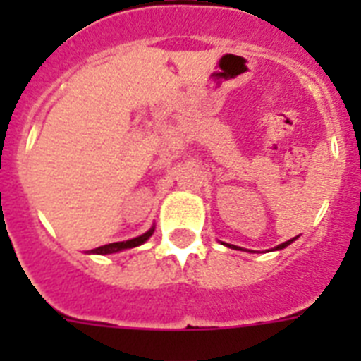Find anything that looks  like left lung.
I'll use <instances>...</instances> for the list:
<instances>
[{
  "mask_svg": "<svg viewBox=\"0 0 361 361\" xmlns=\"http://www.w3.org/2000/svg\"><path fill=\"white\" fill-rule=\"evenodd\" d=\"M295 240H296V237L291 238V240H288V242H282V244L276 245V247H275V250H273V251L283 250V247H288V245L293 244V242H295ZM222 244H224V242H222ZM224 245H228V247H231V250H242V247H238V245H233V244H224ZM242 251H244V250H242Z\"/></svg>",
  "mask_w": 361,
  "mask_h": 361,
  "instance_id": "obj_1",
  "label": "left lung"
}]
</instances>
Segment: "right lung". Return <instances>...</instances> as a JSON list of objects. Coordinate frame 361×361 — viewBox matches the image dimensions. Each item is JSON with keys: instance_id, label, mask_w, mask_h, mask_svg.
<instances>
[{"instance_id": "add662e5", "label": "right lung", "mask_w": 361, "mask_h": 361, "mask_svg": "<svg viewBox=\"0 0 361 361\" xmlns=\"http://www.w3.org/2000/svg\"><path fill=\"white\" fill-rule=\"evenodd\" d=\"M153 231H155V226H152L148 231L142 233V235H139V237L130 238V240H124V242H114V244L101 245V247H95V250H92L90 253L92 255H111V253H119V251H124V250H132V247H137V245L145 244V242L152 237Z\"/></svg>"}]
</instances>
